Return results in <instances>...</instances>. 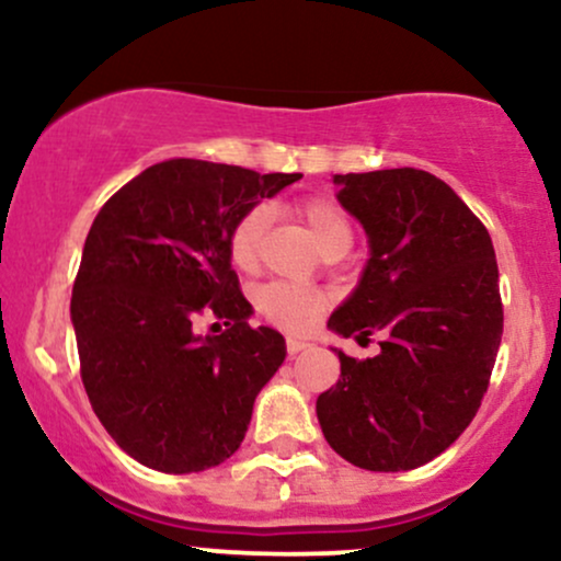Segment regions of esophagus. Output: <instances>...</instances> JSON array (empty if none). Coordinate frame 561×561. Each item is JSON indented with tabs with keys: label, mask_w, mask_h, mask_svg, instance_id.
<instances>
[{
	"label": "esophagus",
	"mask_w": 561,
	"mask_h": 561,
	"mask_svg": "<svg viewBox=\"0 0 561 561\" xmlns=\"http://www.w3.org/2000/svg\"><path fill=\"white\" fill-rule=\"evenodd\" d=\"M306 347H311V343H308V340L287 337V353H289V356H298V353L306 351Z\"/></svg>",
	"instance_id": "34e87169"
}]
</instances>
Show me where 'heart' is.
I'll return each instance as SVG.
<instances>
[{
    "label": "heart",
    "mask_w": 561,
    "mask_h": 561,
    "mask_svg": "<svg viewBox=\"0 0 561 561\" xmlns=\"http://www.w3.org/2000/svg\"><path fill=\"white\" fill-rule=\"evenodd\" d=\"M295 214L300 216V221L311 229L313 240L319 242V248L324 253L332 250H347L351 248V224L343 210L327 197H302L295 205ZM268 218L272 210L268 205H250L244 214L237 218L234 227L229 229V259L237 268L250 272L259 263V250L263 231L268 227ZM255 311L263 319L272 321V324L282 327L287 332H306L317 324L321 313L330 308L332 293L324 287H311V285H293V282H266L255 289L253 295Z\"/></svg>",
    "instance_id": "obj_1"
}]
</instances>
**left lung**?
I'll list each match as a JSON object with an SVG mask.
<instances>
[{
	"label": "left lung",
	"instance_id": "1",
	"mask_svg": "<svg viewBox=\"0 0 561 561\" xmlns=\"http://www.w3.org/2000/svg\"><path fill=\"white\" fill-rule=\"evenodd\" d=\"M369 237L358 287L330 317L343 337L382 334L375 358L337 351L317 401L327 443L351 465L405 472L440 456L478 414L504 332L488 229L443 179L420 169L334 176Z\"/></svg>",
	"mask_w": 561,
	"mask_h": 561
}]
</instances>
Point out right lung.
<instances>
[{
  "instance_id": "right-lung-1",
  "label": "right lung",
  "mask_w": 561,
  "mask_h": 561,
  "mask_svg": "<svg viewBox=\"0 0 561 561\" xmlns=\"http://www.w3.org/2000/svg\"><path fill=\"white\" fill-rule=\"evenodd\" d=\"M300 173L173 158L121 186L96 214L70 298L81 379L102 427L139 465L169 474L227 461L253 403L287 356L253 313L229 259V229ZM203 312L224 318L194 334Z\"/></svg>"
}]
</instances>
